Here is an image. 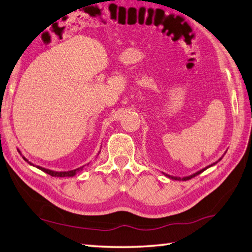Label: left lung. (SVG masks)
<instances>
[{
  "instance_id": "1",
  "label": "left lung",
  "mask_w": 252,
  "mask_h": 252,
  "mask_svg": "<svg viewBox=\"0 0 252 252\" xmlns=\"http://www.w3.org/2000/svg\"><path fill=\"white\" fill-rule=\"evenodd\" d=\"M227 152V151H225ZM224 152V153H225ZM224 156V154H223ZM223 156L219 158L217 162H215V163H213V164H211V165H209V166H206L205 168H203V169H201V170H199V171H197V172H195V173H192V175H190V176H189V177H183V178H180V177H172V176H169V175H166V173H164V175L167 177V178H169V179H171V180H176V181H188V180H190V179H192L193 177H196V176H198V175H200V173L201 172H203L204 170H206L208 168H210V167H212V166H214V165H216L219 160H221V158H223Z\"/></svg>"
}]
</instances>
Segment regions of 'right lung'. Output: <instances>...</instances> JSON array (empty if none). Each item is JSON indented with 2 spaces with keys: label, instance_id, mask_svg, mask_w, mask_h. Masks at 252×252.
Here are the masks:
<instances>
[{
  "label": "right lung",
  "instance_id": "right-lung-1",
  "mask_svg": "<svg viewBox=\"0 0 252 252\" xmlns=\"http://www.w3.org/2000/svg\"><path fill=\"white\" fill-rule=\"evenodd\" d=\"M18 152L21 154L22 156V153H21V151L18 149ZM100 153V152H99ZM98 153V154H99ZM22 158H23V159L25 160V162H28L30 165H32V166H34V167H36V168H38V169H40L41 171H43V172H46V173H48V175H50V176H52V177H59V178H64V177H73V176H75L77 172L79 171H82L83 170V168H84V166H82V167H80V168H76V169H73V170H68V171H54V170H50V169H47V168H43V167H40V166H36V165H34L33 163H31L30 160L25 158V157H23L22 156Z\"/></svg>",
  "mask_w": 252,
  "mask_h": 252
}]
</instances>
